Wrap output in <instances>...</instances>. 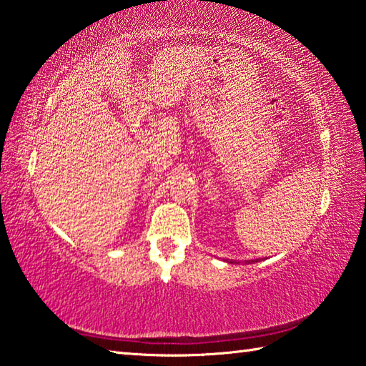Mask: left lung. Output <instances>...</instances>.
<instances>
[{
  "label": "left lung",
  "instance_id": "left-lung-1",
  "mask_svg": "<svg viewBox=\"0 0 366 366\" xmlns=\"http://www.w3.org/2000/svg\"><path fill=\"white\" fill-rule=\"evenodd\" d=\"M229 263H234V261H229Z\"/></svg>",
  "mask_w": 366,
  "mask_h": 366
}]
</instances>
